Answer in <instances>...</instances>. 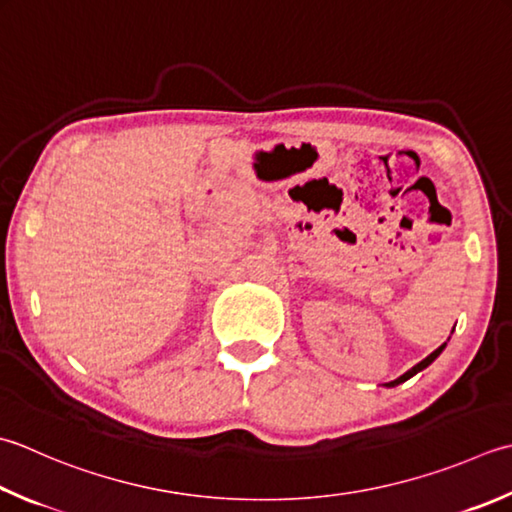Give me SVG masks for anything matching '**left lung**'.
Segmentation results:
<instances>
[{"label": "left lung", "mask_w": 512, "mask_h": 512, "mask_svg": "<svg viewBox=\"0 0 512 512\" xmlns=\"http://www.w3.org/2000/svg\"><path fill=\"white\" fill-rule=\"evenodd\" d=\"M446 348V342L442 344V346H439L437 350H433V353H430L426 359H422V362H419V364H415L413 368H410V370H406V373L402 375V377H397V379H393V382H388V384H384L386 388H393V386H399V384H404L406 382V379H410V377H413V375H417V373H422V370L424 368H428L430 364H433L435 362V359L439 357V355H442V350Z\"/></svg>", "instance_id": "left-lung-1"}]
</instances>
